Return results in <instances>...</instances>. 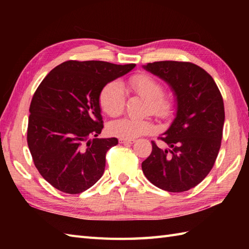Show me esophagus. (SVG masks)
<instances>
[{
	"label": "esophagus",
	"instance_id": "34e87169",
	"mask_svg": "<svg viewBox=\"0 0 249 249\" xmlns=\"http://www.w3.org/2000/svg\"><path fill=\"white\" fill-rule=\"evenodd\" d=\"M134 142H135V140L134 139H124V138H121L120 139V143H134Z\"/></svg>",
	"mask_w": 249,
	"mask_h": 249
}]
</instances>
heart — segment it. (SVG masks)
<instances>
[{
  "label": "heart",
  "instance_id": "1",
  "mask_svg": "<svg viewBox=\"0 0 249 249\" xmlns=\"http://www.w3.org/2000/svg\"><path fill=\"white\" fill-rule=\"evenodd\" d=\"M129 86L140 96L149 100L152 112L160 118H169L174 110L173 102L163 97V87L154 77L147 73H137L129 79ZM126 95L124 86L118 80L105 84L99 93V105L110 116L120 115L125 108ZM108 130L111 135L124 139H134L152 133L154 125L147 120L124 118L110 122Z\"/></svg>",
  "mask_w": 249,
  "mask_h": 249
}]
</instances>
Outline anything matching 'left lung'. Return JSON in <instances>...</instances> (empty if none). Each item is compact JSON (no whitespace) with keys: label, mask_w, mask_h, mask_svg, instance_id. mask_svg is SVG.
<instances>
[{"label":"left lung","mask_w":249,"mask_h":249,"mask_svg":"<svg viewBox=\"0 0 249 249\" xmlns=\"http://www.w3.org/2000/svg\"><path fill=\"white\" fill-rule=\"evenodd\" d=\"M171 88L176 116L161 135L168 147L152 142L142 171L156 187L181 193L197 186L213 168L225 123L224 100L214 79L189 62L160 61L142 66Z\"/></svg>","instance_id":"obj_1"}]
</instances>
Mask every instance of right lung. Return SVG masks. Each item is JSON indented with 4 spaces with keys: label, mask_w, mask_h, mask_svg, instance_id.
<instances>
[{
    "label": "right lung",
    "mask_w": 249,
    "mask_h": 249,
    "mask_svg": "<svg viewBox=\"0 0 249 249\" xmlns=\"http://www.w3.org/2000/svg\"><path fill=\"white\" fill-rule=\"evenodd\" d=\"M135 66L67 61L37 88L30 106L28 145L37 170L54 188L80 194L102 178L106 153L119 141L97 138L104 128L100 89Z\"/></svg>",
    "instance_id": "add662e5"
}]
</instances>
